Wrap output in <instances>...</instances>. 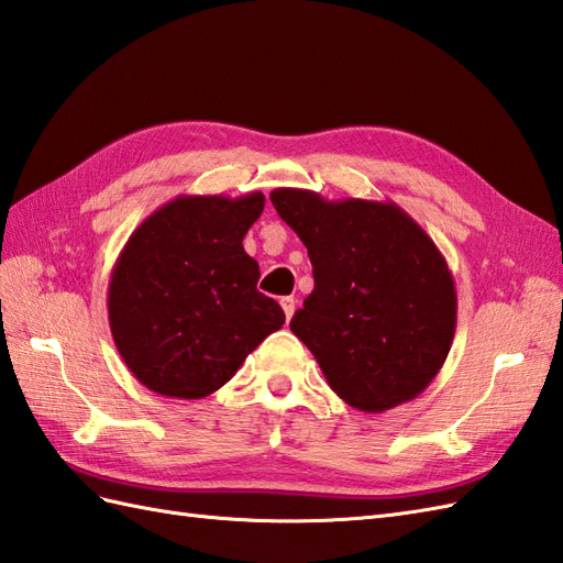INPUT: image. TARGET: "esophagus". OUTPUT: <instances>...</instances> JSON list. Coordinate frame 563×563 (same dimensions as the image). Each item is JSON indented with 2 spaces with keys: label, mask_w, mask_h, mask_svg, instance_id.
<instances>
[{
  "label": "esophagus",
  "mask_w": 563,
  "mask_h": 563,
  "mask_svg": "<svg viewBox=\"0 0 563 563\" xmlns=\"http://www.w3.org/2000/svg\"><path fill=\"white\" fill-rule=\"evenodd\" d=\"M280 307H283V311H285V319L290 321L292 313H295V307H297L295 299H292V297H283V299H280Z\"/></svg>",
  "instance_id": "1"
}]
</instances>
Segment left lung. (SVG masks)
Listing matches in <instances>:
<instances>
[{"instance_id":"obj_1","label":"left lung","mask_w":563,"mask_h":563,"mask_svg":"<svg viewBox=\"0 0 563 563\" xmlns=\"http://www.w3.org/2000/svg\"><path fill=\"white\" fill-rule=\"evenodd\" d=\"M271 201L305 242L313 292L290 330L342 401L383 413L438 376L456 330V287L438 244L395 201L276 187Z\"/></svg>"}]
</instances>
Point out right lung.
I'll return each instance as SVG.
<instances>
[{
	"label": "right lung",
	"mask_w": 563,
	"mask_h": 563,
	"mask_svg": "<svg viewBox=\"0 0 563 563\" xmlns=\"http://www.w3.org/2000/svg\"><path fill=\"white\" fill-rule=\"evenodd\" d=\"M264 205L262 192L180 195L123 244L109 280V328L152 393L209 397L283 328L280 305L256 290L258 264L242 247Z\"/></svg>",
	"instance_id": "right-lung-1"
}]
</instances>
